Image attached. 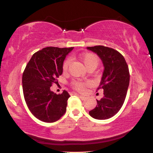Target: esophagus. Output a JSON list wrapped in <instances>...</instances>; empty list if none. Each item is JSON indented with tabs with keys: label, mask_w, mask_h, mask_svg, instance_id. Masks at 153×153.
Masks as SVG:
<instances>
[{
	"label": "esophagus",
	"mask_w": 153,
	"mask_h": 153,
	"mask_svg": "<svg viewBox=\"0 0 153 153\" xmlns=\"http://www.w3.org/2000/svg\"><path fill=\"white\" fill-rule=\"evenodd\" d=\"M75 95H76V96H77V97H79L80 98H81V100H84L86 99V97H84V96L79 95V94H77V93H75Z\"/></svg>",
	"instance_id": "34e87169"
}]
</instances>
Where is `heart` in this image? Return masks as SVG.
<instances>
[{"instance_id": "obj_1", "label": "heart", "mask_w": 153, "mask_h": 153, "mask_svg": "<svg viewBox=\"0 0 153 153\" xmlns=\"http://www.w3.org/2000/svg\"><path fill=\"white\" fill-rule=\"evenodd\" d=\"M80 61L82 62L86 69L90 68V67H94L96 68L99 63V60L97 56L92 53H84L79 55ZM69 64H70V59H67L63 62V71H67L68 69ZM90 84L88 81L86 82H80V81H74L72 83V86L74 88L77 90L79 92H84L85 88Z\"/></svg>"}]
</instances>
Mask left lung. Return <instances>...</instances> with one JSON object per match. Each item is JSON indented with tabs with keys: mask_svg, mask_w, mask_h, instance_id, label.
Here are the masks:
<instances>
[{
	"mask_svg": "<svg viewBox=\"0 0 153 153\" xmlns=\"http://www.w3.org/2000/svg\"><path fill=\"white\" fill-rule=\"evenodd\" d=\"M99 56L104 71L98 89L103 90L104 97L98 100L90 115L97 120H107L118 113L125 101L129 84V72L123 56L115 49L104 46L87 47Z\"/></svg>",
	"mask_w": 153,
	"mask_h": 153,
	"instance_id": "obj_1",
	"label": "left lung"
}]
</instances>
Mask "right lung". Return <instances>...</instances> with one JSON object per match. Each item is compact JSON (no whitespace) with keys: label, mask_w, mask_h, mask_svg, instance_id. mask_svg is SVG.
Segmentation results:
<instances>
[{"label":"right lung","mask_w":153,"mask_h":153,"mask_svg":"<svg viewBox=\"0 0 153 153\" xmlns=\"http://www.w3.org/2000/svg\"><path fill=\"white\" fill-rule=\"evenodd\" d=\"M73 49L44 48L33 54L23 73L25 102L33 116L44 122H55L65 113L70 95L65 90L56 94L51 87L63 73V61Z\"/></svg>","instance_id":"right-lung-1"}]
</instances>
